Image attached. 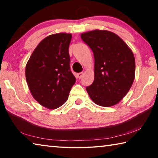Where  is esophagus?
<instances>
[{"instance_id":"obj_1","label":"esophagus","mask_w":158,"mask_h":158,"mask_svg":"<svg viewBox=\"0 0 158 158\" xmlns=\"http://www.w3.org/2000/svg\"><path fill=\"white\" fill-rule=\"evenodd\" d=\"M77 77H78V78L80 79L82 77V76H83V73H77Z\"/></svg>"}]
</instances>
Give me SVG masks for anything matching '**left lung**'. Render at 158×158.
Wrapping results in <instances>:
<instances>
[{"instance_id": "obj_1", "label": "left lung", "mask_w": 158, "mask_h": 158, "mask_svg": "<svg viewBox=\"0 0 158 158\" xmlns=\"http://www.w3.org/2000/svg\"><path fill=\"white\" fill-rule=\"evenodd\" d=\"M92 49L95 58L94 81L86 88L96 105H116L129 91L135 77L132 51L113 32L94 30L81 34Z\"/></svg>"}]
</instances>
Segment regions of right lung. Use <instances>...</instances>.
<instances>
[{
    "label": "right lung",
    "mask_w": 158,
    "mask_h": 158,
    "mask_svg": "<svg viewBox=\"0 0 158 158\" xmlns=\"http://www.w3.org/2000/svg\"><path fill=\"white\" fill-rule=\"evenodd\" d=\"M72 34L50 35L40 42L26 66V79L33 98L47 109H57L68 100L76 79L69 69Z\"/></svg>",
    "instance_id": "1"
}]
</instances>
